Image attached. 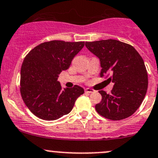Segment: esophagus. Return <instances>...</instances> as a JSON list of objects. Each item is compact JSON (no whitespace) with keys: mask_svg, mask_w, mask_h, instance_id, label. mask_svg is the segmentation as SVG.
<instances>
[{"mask_svg":"<svg viewBox=\"0 0 158 158\" xmlns=\"http://www.w3.org/2000/svg\"><path fill=\"white\" fill-rule=\"evenodd\" d=\"M85 91L87 93H93V92H94V89H91V88H86Z\"/></svg>","mask_w":158,"mask_h":158,"instance_id":"esophagus-1","label":"esophagus"}]
</instances>
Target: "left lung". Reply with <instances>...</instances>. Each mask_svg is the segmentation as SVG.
<instances>
[{
    "mask_svg": "<svg viewBox=\"0 0 158 158\" xmlns=\"http://www.w3.org/2000/svg\"><path fill=\"white\" fill-rule=\"evenodd\" d=\"M86 47L100 58V77L114 84L111 94L100 90V103L95 109L102 116L121 120L131 116L141 106L148 84L144 62L131 45L115 40L86 42Z\"/></svg>",
    "mask_w": 158,
    "mask_h": 158,
    "instance_id": "1",
    "label": "left lung"
}]
</instances>
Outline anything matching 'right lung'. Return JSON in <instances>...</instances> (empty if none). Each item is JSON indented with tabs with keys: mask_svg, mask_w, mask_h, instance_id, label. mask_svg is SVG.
I'll return each mask as SVG.
<instances>
[{
	"mask_svg": "<svg viewBox=\"0 0 158 158\" xmlns=\"http://www.w3.org/2000/svg\"><path fill=\"white\" fill-rule=\"evenodd\" d=\"M84 42L52 40L35 46L27 55L20 71L23 100L35 116L55 120L67 115L84 93L81 87H61L58 74L67 70Z\"/></svg>",
	"mask_w": 158,
	"mask_h": 158,
	"instance_id": "right-lung-1",
	"label": "right lung"
}]
</instances>
